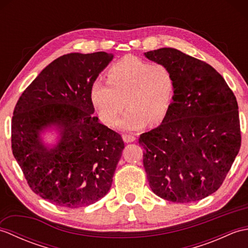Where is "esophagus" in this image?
Segmentation results:
<instances>
[{"mask_svg":"<svg viewBox=\"0 0 248 248\" xmlns=\"http://www.w3.org/2000/svg\"><path fill=\"white\" fill-rule=\"evenodd\" d=\"M123 139L125 143H132V141H134L136 140L134 134H124Z\"/></svg>","mask_w":248,"mask_h":248,"instance_id":"esophagus-1","label":"esophagus"}]
</instances>
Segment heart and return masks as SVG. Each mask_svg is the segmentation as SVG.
I'll return each instance as SVG.
<instances>
[{"mask_svg": "<svg viewBox=\"0 0 248 248\" xmlns=\"http://www.w3.org/2000/svg\"><path fill=\"white\" fill-rule=\"evenodd\" d=\"M176 78L171 68L127 56L108 71V82L96 80L91 99L104 124L112 127L125 104L129 108L119 121L121 128L138 130L150 121L159 124L167 117L176 94Z\"/></svg>", "mask_w": 248, "mask_h": 248, "instance_id": "obj_1", "label": "heart"}]
</instances>
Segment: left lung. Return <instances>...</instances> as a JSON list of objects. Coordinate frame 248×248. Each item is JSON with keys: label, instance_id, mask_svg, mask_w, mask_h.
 Returning <instances> with one entry per match:
<instances>
[{"label": "left lung", "instance_id": "1", "mask_svg": "<svg viewBox=\"0 0 248 248\" xmlns=\"http://www.w3.org/2000/svg\"><path fill=\"white\" fill-rule=\"evenodd\" d=\"M145 56L170 66L177 85L165 120L139 139L149 186L168 202H197L217 191L239 154L238 102L207 62L172 48Z\"/></svg>", "mask_w": 248, "mask_h": 248}]
</instances>
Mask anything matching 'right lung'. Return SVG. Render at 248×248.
<instances>
[{
  "label": "right lung",
  "mask_w": 248,
  "mask_h": 248,
  "mask_svg": "<svg viewBox=\"0 0 248 248\" xmlns=\"http://www.w3.org/2000/svg\"><path fill=\"white\" fill-rule=\"evenodd\" d=\"M113 55L107 52L62 55L25 88L12 120V150L35 194L64 208H82L108 194L124 148L120 134L104 124L91 99ZM51 125L61 140L46 149L39 134Z\"/></svg>",
  "instance_id": "right-lung-1"
}]
</instances>
